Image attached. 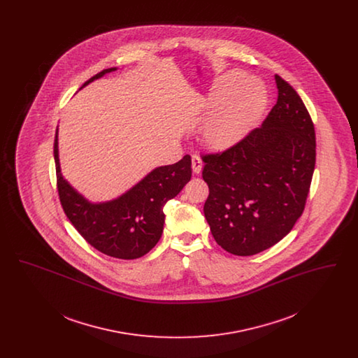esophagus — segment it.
Listing matches in <instances>:
<instances>
[{"label":"esophagus","instance_id":"esophagus-1","mask_svg":"<svg viewBox=\"0 0 358 358\" xmlns=\"http://www.w3.org/2000/svg\"><path fill=\"white\" fill-rule=\"evenodd\" d=\"M192 169L196 174H199L200 171H203V161L199 155L192 157Z\"/></svg>","mask_w":358,"mask_h":358}]
</instances>
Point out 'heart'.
<instances>
[{"instance_id": "obj_1", "label": "heart", "mask_w": 358, "mask_h": 358, "mask_svg": "<svg viewBox=\"0 0 358 358\" xmlns=\"http://www.w3.org/2000/svg\"><path fill=\"white\" fill-rule=\"evenodd\" d=\"M213 96L222 103L205 122L203 138L217 150L235 145L245 136L262 117L268 101L264 85L238 71L220 79Z\"/></svg>"}]
</instances>
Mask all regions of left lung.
<instances>
[{
	"mask_svg": "<svg viewBox=\"0 0 358 358\" xmlns=\"http://www.w3.org/2000/svg\"><path fill=\"white\" fill-rule=\"evenodd\" d=\"M278 101L262 127L204 154V215L216 243L238 256L285 238L303 213L315 168V130L305 103L275 75Z\"/></svg>",
	"mask_w": 358,
	"mask_h": 358,
	"instance_id": "1",
	"label": "left lung"
}]
</instances>
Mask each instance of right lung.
I'll use <instances>...</instances> for the list:
<instances>
[{
    "instance_id": "1",
    "label": "right lung",
    "mask_w": 358,
    "mask_h": 358,
    "mask_svg": "<svg viewBox=\"0 0 358 358\" xmlns=\"http://www.w3.org/2000/svg\"><path fill=\"white\" fill-rule=\"evenodd\" d=\"M115 69H103L82 87ZM53 155L57 193L69 222L95 250L118 259H136L153 248L162 235L164 206L182 190L192 176V161L187 154L177 164L154 169L120 199L91 204L62 176L57 130Z\"/></svg>"
}]
</instances>
